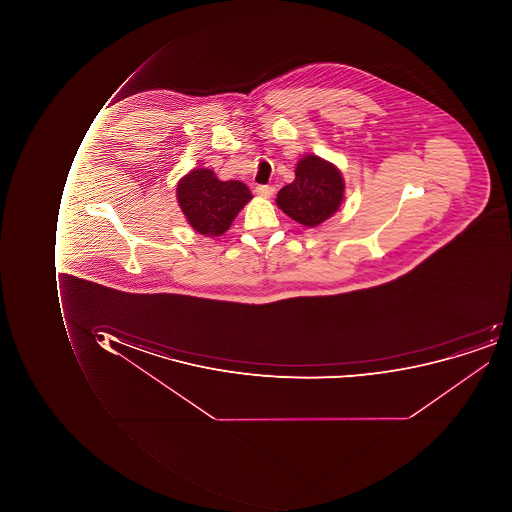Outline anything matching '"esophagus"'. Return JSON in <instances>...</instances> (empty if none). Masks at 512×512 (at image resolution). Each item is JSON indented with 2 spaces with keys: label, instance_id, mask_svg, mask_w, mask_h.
I'll return each instance as SVG.
<instances>
[{
  "label": "esophagus",
  "instance_id": "34e87169",
  "mask_svg": "<svg viewBox=\"0 0 512 512\" xmlns=\"http://www.w3.org/2000/svg\"><path fill=\"white\" fill-rule=\"evenodd\" d=\"M255 192L257 195L263 198H269L274 195L275 189L272 186H263V184H258L257 188H255Z\"/></svg>",
  "mask_w": 512,
  "mask_h": 512
}]
</instances>
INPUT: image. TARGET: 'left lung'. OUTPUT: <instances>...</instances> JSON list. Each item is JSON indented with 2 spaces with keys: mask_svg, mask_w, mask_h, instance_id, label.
Masks as SVG:
<instances>
[{
  "mask_svg": "<svg viewBox=\"0 0 512 512\" xmlns=\"http://www.w3.org/2000/svg\"><path fill=\"white\" fill-rule=\"evenodd\" d=\"M345 195V181L334 164L306 155L295 167V180L280 189L277 206L292 220L315 228L331 218Z\"/></svg>",
  "mask_w": 512,
  "mask_h": 512,
  "instance_id": "obj_1",
  "label": "left lung"
}]
</instances>
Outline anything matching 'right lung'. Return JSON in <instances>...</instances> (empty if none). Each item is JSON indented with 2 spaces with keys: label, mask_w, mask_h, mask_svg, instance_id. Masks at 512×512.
Returning a JSON list of instances; mask_svg holds the SVG:
<instances>
[{
  "label": "right lung",
  "mask_w": 512,
  "mask_h": 512,
  "mask_svg": "<svg viewBox=\"0 0 512 512\" xmlns=\"http://www.w3.org/2000/svg\"><path fill=\"white\" fill-rule=\"evenodd\" d=\"M177 200L195 232L218 237L231 228L252 194L241 181H221L211 169L198 167L178 181Z\"/></svg>",
  "instance_id": "obj_1"
}]
</instances>
